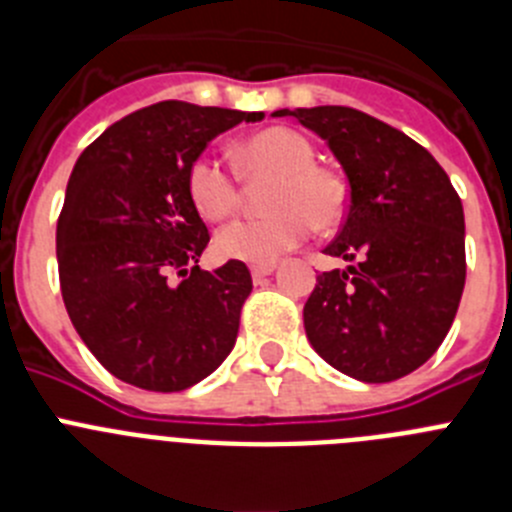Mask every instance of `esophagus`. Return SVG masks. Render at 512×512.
<instances>
[{
  "mask_svg": "<svg viewBox=\"0 0 512 512\" xmlns=\"http://www.w3.org/2000/svg\"><path fill=\"white\" fill-rule=\"evenodd\" d=\"M274 269H277V266H274V264H269V266H253V269H251L253 282H261V279H266V277H269V274H274Z\"/></svg>",
  "mask_w": 512,
  "mask_h": 512,
  "instance_id": "34e87169",
  "label": "esophagus"
}]
</instances>
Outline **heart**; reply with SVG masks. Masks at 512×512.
<instances>
[{
	"label": "heart",
	"instance_id": "b5f03b06",
	"mask_svg": "<svg viewBox=\"0 0 512 512\" xmlns=\"http://www.w3.org/2000/svg\"><path fill=\"white\" fill-rule=\"evenodd\" d=\"M238 156L251 179H274L266 194L271 215L225 225L215 235L220 259L251 266L277 264L284 253L305 243L312 225L330 230L346 215V184L333 171L315 166V148L297 130H261L243 140ZM187 194L197 215L210 223L233 215L241 202L235 176L212 153H200L189 164Z\"/></svg>",
	"mask_w": 512,
	"mask_h": 512
}]
</instances>
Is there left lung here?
Returning a JSON list of instances; mask_svg holds the SVG:
<instances>
[{"label": "left lung", "mask_w": 512, "mask_h": 512, "mask_svg": "<svg viewBox=\"0 0 512 512\" xmlns=\"http://www.w3.org/2000/svg\"><path fill=\"white\" fill-rule=\"evenodd\" d=\"M348 179V212L328 256L359 266L323 271L305 302V333L333 369L392 382L436 354L459 310L464 207L436 158L354 107H297Z\"/></svg>", "instance_id": "8db88e82"}]
</instances>
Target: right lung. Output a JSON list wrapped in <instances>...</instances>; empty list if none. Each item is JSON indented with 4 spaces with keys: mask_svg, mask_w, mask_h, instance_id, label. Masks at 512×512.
Instances as JSON below:
<instances>
[{
    "mask_svg": "<svg viewBox=\"0 0 512 512\" xmlns=\"http://www.w3.org/2000/svg\"><path fill=\"white\" fill-rule=\"evenodd\" d=\"M259 120L264 112L169 99L122 117L76 161L56 228L63 305L122 382L187 390L233 351L251 274L241 261L197 266L210 233L187 169L215 135ZM174 270L179 283L168 282Z\"/></svg>",
    "mask_w": 512,
    "mask_h": 512,
    "instance_id": "right-lung-1",
    "label": "right lung"
}]
</instances>
